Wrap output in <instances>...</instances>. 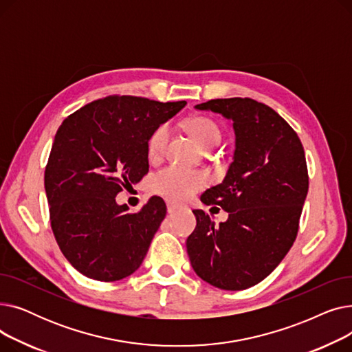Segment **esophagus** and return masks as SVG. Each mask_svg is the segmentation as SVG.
<instances>
[{
    "label": "esophagus",
    "instance_id": "34e87169",
    "mask_svg": "<svg viewBox=\"0 0 352 352\" xmlns=\"http://www.w3.org/2000/svg\"><path fill=\"white\" fill-rule=\"evenodd\" d=\"M181 207H182V204H179V202H174V201H171V199L166 201V210H168L170 214L174 212V211H177V210L181 208Z\"/></svg>",
    "mask_w": 352,
    "mask_h": 352
}]
</instances>
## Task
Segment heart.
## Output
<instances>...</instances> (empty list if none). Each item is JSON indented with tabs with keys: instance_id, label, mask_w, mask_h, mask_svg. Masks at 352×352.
I'll return each mask as SVG.
<instances>
[{
	"instance_id": "heart-1",
	"label": "heart",
	"mask_w": 352,
	"mask_h": 352,
	"mask_svg": "<svg viewBox=\"0 0 352 352\" xmlns=\"http://www.w3.org/2000/svg\"><path fill=\"white\" fill-rule=\"evenodd\" d=\"M186 129L202 150L210 151L221 141L218 125L206 117H195L186 122ZM170 140V125H158L146 141L148 157L157 160L165 151ZM208 184V175L202 171L186 170L177 165L165 166L151 178V190L171 199H184L204 188Z\"/></svg>"
}]
</instances>
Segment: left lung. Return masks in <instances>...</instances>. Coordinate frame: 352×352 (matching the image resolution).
I'll use <instances>...</instances> for the list:
<instances>
[{"instance_id":"8db88e82","label":"left lung","mask_w":352,"mask_h":352,"mask_svg":"<svg viewBox=\"0 0 352 352\" xmlns=\"http://www.w3.org/2000/svg\"><path fill=\"white\" fill-rule=\"evenodd\" d=\"M232 121L234 161L224 181L201 195L206 206L228 212L215 226L194 210L197 227L187 238L195 274L227 291L247 289L268 276L297 238L308 192L304 146L289 124L251 98H218L195 105Z\"/></svg>"}]
</instances>
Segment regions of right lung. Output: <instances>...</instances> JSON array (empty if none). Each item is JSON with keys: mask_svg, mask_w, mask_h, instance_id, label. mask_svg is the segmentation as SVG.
Instances as JSON below:
<instances>
[{"mask_svg": "<svg viewBox=\"0 0 352 352\" xmlns=\"http://www.w3.org/2000/svg\"><path fill=\"white\" fill-rule=\"evenodd\" d=\"M186 104L109 96L60 125L44 175L51 228L68 263L88 278L118 281L142 264L165 202L154 195L129 214L116 197L148 173V137Z\"/></svg>", "mask_w": 352, "mask_h": 352, "instance_id": "add662e5", "label": "right lung"}]
</instances>
